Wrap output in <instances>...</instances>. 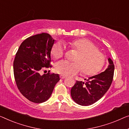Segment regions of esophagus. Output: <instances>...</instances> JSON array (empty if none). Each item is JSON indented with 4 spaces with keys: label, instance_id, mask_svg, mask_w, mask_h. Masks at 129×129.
Wrapping results in <instances>:
<instances>
[{
    "label": "esophagus",
    "instance_id": "esophagus-1",
    "mask_svg": "<svg viewBox=\"0 0 129 129\" xmlns=\"http://www.w3.org/2000/svg\"><path fill=\"white\" fill-rule=\"evenodd\" d=\"M65 77H66V76H64V75H61L59 76V78H60L61 79H64Z\"/></svg>",
    "mask_w": 129,
    "mask_h": 129
}]
</instances>
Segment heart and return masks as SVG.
I'll use <instances>...</instances> for the list:
<instances>
[{
    "mask_svg": "<svg viewBox=\"0 0 129 129\" xmlns=\"http://www.w3.org/2000/svg\"><path fill=\"white\" fill-rule=\"evenodd\" d=\"M72 49L78 54L74 58L75 62L61 61L55 67V71L62 75L78 74L82 70L86 76H94L99 72L105 63V57L97 47L87 39H79L70 43ZM51 54L55 59L61 58L64 54V47L61 43L53 45Z\"/></svg>",
    "mask_w": 129,
    "mask_h": 129,
    "instance_id": "heart-1",
    "label": "heart"
}]
</instances>
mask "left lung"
I'll return each instance as SVG.
<instances>
[{"instance_id":"left-lung-1","label":"left lung","mask_w":129,"mask_h":129,"mask_svg":"<svg viewBox=\"0 0 129 129\" xmlns=\"http://www.w3.org/2000/svg\"><path fill=\"white\" fill-rule=\"evenodd\" d=\"M104 72L89 78L86 83L76 81L71 90L72 99L82 106L95 103L105 94L110 87L114 78L115 66L111 58ZM86 80V79H85Z\"/></svg>"}]
</instances>
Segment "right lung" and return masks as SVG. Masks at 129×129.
<instances>
[{
	"instance_id": "right-lung-1",
	"label": "right lung",
	"mask_w": 129,
	"mask_h": 129,
	"mask_svg": "<svg viewBox=\"0 0 129 129\" xmlns=\"http://www.w3.org/2000/svg\"><path fill=\"white\" fill-rule=\"evenodd\" d=\"M54 42L49 34L35 35L22 42L15 54L13 71L17 86L26 99L35 103L47 101L59 80L58 74H40L43 69L51 67Z\"/></svg>"
}]
</instances>
